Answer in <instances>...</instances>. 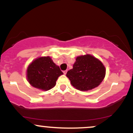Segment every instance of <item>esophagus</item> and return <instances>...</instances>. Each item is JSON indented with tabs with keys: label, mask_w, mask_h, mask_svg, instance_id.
I'll return each mask as SVG.
<instances>
[{
	"label": "esophagus",
	"mask_w": 133,
	"mask_h": 133,
	"mask_svg": "<svg viewBox=\"0 0 133 133\" xmlns=\"http://www.w3.org/2000/svg\"><path fill=\"white\" fill-rule=\"evenodd\" d=\"M67 72H68V71H67V70H65V71H63V73H64V74H66Z\"/></svg>",
	"instance_id": "esophagus-1"
}]
</instances>
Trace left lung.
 Here are the masks:
<instances>
[{
  "instance_id": "left-lung-1",
  "label": "left lung",
  "mask_w": 133,
  "mask_h": 133,
  "mask_svg": "<svg viewBox=\"0 0 133 133\" xmlns=\"http://www.w3.org/2000/svg\"><path fill=\"white\" fill-rule=\"evenodd\" d=\"M106 75V68L101 61L92 55L76 57L73 68L67 72L72 86L82 91L91 90L101 83Z\"/></svg>"
}]
</instances>
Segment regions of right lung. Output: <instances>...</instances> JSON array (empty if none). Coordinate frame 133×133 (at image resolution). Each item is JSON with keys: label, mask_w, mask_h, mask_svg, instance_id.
Wrapping results in <instances>:
<instances>
[{"label": "right lung", "mask_w": 133, "mask_h": 133, "mask_svg": "<svg viewBox=\"0 0 133 133\" xmlns=\"http://www.w3.org/2000/svg\"><path fill=\"white\" fill-rule=\"evenodd\" d=\"M63 72L49 56L34 60L27 69V79L32 86L48 91L56 86V81Z\"/></svg>", "instance_id": "right-lung-1"}]
</instances>
